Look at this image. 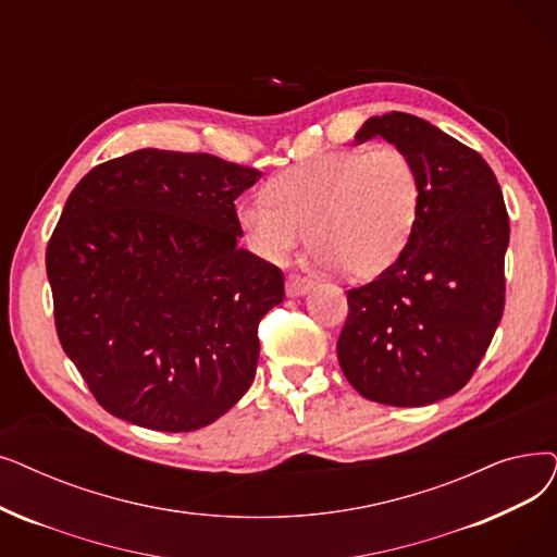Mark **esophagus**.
Listing matches in <instances>:
<instances>
[{
	"instance_id": "esophagus-1",
	"label": "esophagus",
	"mask_w": 557,
	"mask_h": 557,
	"mask_svg": "<svg viewBox=\"0 0 557 557\" xmlns=\"http://www.w3.org/2000/svg\"><path fill=\"white\" fill-rule=\"evenodd\" d=\"M313 288V282L311 280H307V277H300V275H288V280H286V296H292V298H296V296H305V294H309Z\"/></svg>"
}]
</instances>
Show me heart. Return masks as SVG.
Returning a JSON list of instances; mask_svg holds the SVG:
<instances>
[{
    "label": "heart",
    "mask_w": 557,
    "mask_h": 557,
    "mask_svg": "<svg viewBox=\"0 0 557 557\" xmlns=\"http://www.w3.org/2000/svg\"><path fill=\"white\" fill-rule=\"evenodd\" d=\"M421 211L414 161L394 145L323 152L269 182L236 207L257 257L284 263L305 232L321 263L352 280L384 273L412 238Z\"/></svg>",
    "instance_id": "heart-1"
}]
</instances>
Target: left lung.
Masks as SVG:
<instances>
[{
	"mask_svg": "<svg viewBox=\"0 0 557 557\" xmlns=\"http://www.w3.org/2000/svg\"><path fill=\"white\" fill-rule=\"evenodd\" d=\"M384 138L414 161L417 230L373 282L348 292L336 355L367 400L423 407L471 380L500 323L510 221L487 161L428 120L369 117L355 143Z\"/></svg>",
	"mask_w": 557,
	"mask_h": 557,
	"instance_id": "obj_1",
	"label": "left lung"
}]
</instances>
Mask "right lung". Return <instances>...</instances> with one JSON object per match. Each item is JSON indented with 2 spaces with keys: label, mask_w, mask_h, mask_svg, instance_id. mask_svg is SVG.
Masks as SVG:
<instances>
[{
  "label": "right lung",
  "mask_w": 557,
  "mask_h": 557,
  "mask_svg": "<svg viewBox=\"0 0 557 557\" xmlns=\"http://www.w3.org/2000/svg\"><path fill=\"white\" fill-rule=\"evenodd\" d=\"M259 171L136 150L75 186L47 246L65 355L109 414L161 432L221 419L255 380L257 325L284 275L238 248Z\"/></svg>",
  "instance_id": "add662e5"
}]
</instances>
